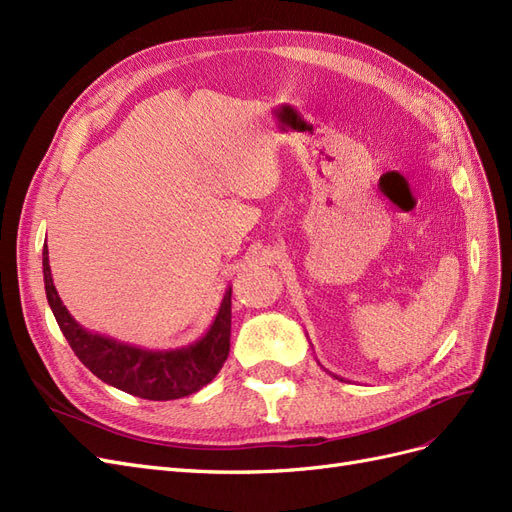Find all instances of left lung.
<instances>
[{
  "instance_id": "8db88e82",
  "label": "left lung",
  "mask_w": 512,
  "mask_h": 512,
  "mask_svg": "<svg viewBox=\"0 0 512 512\" xmlns=\"http://www.w3.org/2000/svg\"><path fill=\"white\" fill-rule=\"evenodd\" d=\"M332 376H334V378H340V376H336V374H332ZM340 381H342V378H340Z\"/></svg>"
}]
</instances>
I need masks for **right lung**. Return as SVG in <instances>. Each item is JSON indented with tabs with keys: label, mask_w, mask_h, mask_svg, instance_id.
Here are the masks:
<instances>
[{
	"label": "right lung",
	"mask_w": 512,
	"mask_h": 512,
	"mask_svg": "<svg viewBox=\"0 0 512 512\" xmlns=\"http://www.w3.org/2000/svg\"><path fill=\"white\" fill-rule=\"evenodd\" d=\"M42 272L48 306L65 340L70 342L82 364L106 385L142 400L166 402L200 391L223 368L229 355V332H232V287H227L217 317L200 340L178 349L151 351L89 332L70 315L53 283L46 242L42 249Z\"/></svg>",
	"instance_id": "1"
}]
</instances>
